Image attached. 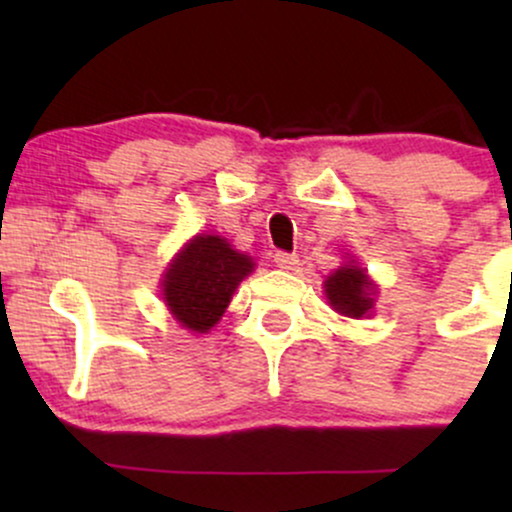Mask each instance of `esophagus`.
Listing matches in <instances>:
<instances>
[{"label":"esophagus","instance_id":"obj_1","mask_svg":"<svg viewBox=\"0 0 512 512\" xmlns=\"http://www.w3.org/2000/svg\"><path fill=\"white\" fill-rule=\"evenodd\" d=\"M274 262H276V267L279 269H286V272H291V269H296V264H298V255L296 252H284V250H279L274 255Z\"/></svg>","mask_w":512,"mask_h":512}]
</instances>
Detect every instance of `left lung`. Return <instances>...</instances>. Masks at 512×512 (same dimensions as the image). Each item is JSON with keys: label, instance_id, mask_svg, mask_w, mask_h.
I'll return each instance as SVG.
<instances>
[{"label": "left lung", "instance_id": "obj_1", "mask_svg": "<svg viewBox=\"0 0 512 512\" xmlns=\"http://www.w3.org/2000/svg\"><path fill=\"white\" fill-rule=\"evenodd\" d=\"M327 298H330L332 308L346 317H361L373 308V284L363 269L354 264H344L342 269L327 276L325 281Z\"/></svg>", "mask_w": 512, "mask_h": 512}]
</instances>
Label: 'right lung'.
Returning <instances> with one entry per match:
<instances>
[{"label": "right lung", "mask_w": 512, "mask_h": 512, "mask_svg": "<svg viewBox=\"0 0 512 512\" xmlns=\"http://www.w3.org/2000/svg\"><path fill=\"white\" fill-rule=\"evenodd\" d=\"M252 260L219 236H197L170 264L163 279V298L182 327L207 332L221 320Z\"/></svg>", "instance_id": "right-lung-1"}]
</instances>
